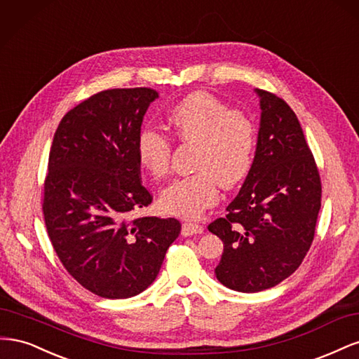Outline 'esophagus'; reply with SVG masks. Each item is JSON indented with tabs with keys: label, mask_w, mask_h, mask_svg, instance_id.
<instances>
[{
	"label": "esophagus",
	"mask_w": 359,
	"mask_h": 359,
	"mask_svg": "<svg viewBox=\"0 0 359 359\" xmlns=\"http://www.w3.org/2000/svg\"><path fill=\"white\" fill-rule=\"evenodd\" d=\"M203 232V227L198 223H191V222H186L182 224V229L181 233L182 236H191V235H196V233H202Z\"/></svg>",
	"instance_id": "1"
}]
</instances>
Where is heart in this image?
I'll use <instances>...</instances> for the list:
<instances>
[{"label":"heart","mask_w":359,"mask_h":359,"mask_svg":"<svg viewBox=\"0 0 359 359\" xmlns=\"http://www.w3.org/2000/svg\"><path fill=\"white\" fill-rule=\"evenodd\" d=\"M168 127L182 142L196 144L193 175L172 181L160 193L163 211L196 219L219 201V182L231 189L252 169L256 151V126L243 112L229 111L224 103L205 93H194L178 102L168 115ZM172 144L153 127L137 135V157L156 178L169 172Z\"/></svg>","instance_id":"b5f03b06"}]
</instances>
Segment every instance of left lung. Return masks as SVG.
<instances>
[{
	"instance_id": "left-lung-1",
	"label": "left lung",
	"mask_w": 359,
	"mask_h": 359,
	"mask_svg": "<svg viewBox=\"0 0 359 359\" xmlns=\"http://www.w3.org/2000/svg\"><path fill=\"white\" fill-rule=\"evenodd\" d=\"M260 124L252 169L227 214L208 226L223 241L215 277L255 293L295 273L314 238L320 178L298 118L280 97L255 90Z\"/></svg>"
}]
</instances>
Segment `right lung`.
Wrapping results in <instances>:
<instances>
[{
  "label": "right lung",
  "instance_id": "obj_1",
  "mask_svg": "<svg viewBox=\"0 0 359 359\" xmlns=\"http://www.w3.org/2000/svg\"><path fill=\"white\" fill-rule=\"evenodd\" d=\"M156 99L151 88L102 91L64 115L53 136L46 231L69 274L102 298L144 292L181 231L177 219H130L153 201L139 177L137 135Z\"/></svg>",
  "mask_w": 359,
  "mask_h": 359
}]
</instances>
